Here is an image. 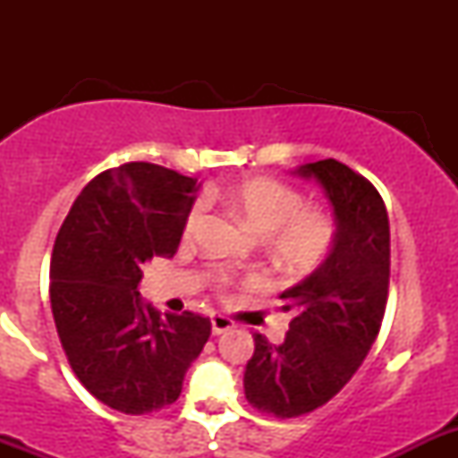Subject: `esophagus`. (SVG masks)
Masks as SVG:
<instances>
[{
  "label": "esophagus",
  "mask_w": 458,
  "mask_h": 458,
  "mask_svg": "<svg viewBox=\"0 0 458 458\" xmlns=\"http://www.w3.org/2000/svg\"><path fill=\"white\" fill-rule=\"evenodd\" d=\"M210 323H212V335H224V332L233 330L234 327V323L224 315H212Z\"/></svg>",
  "instance_id": "34e87169"
}]
</instances>
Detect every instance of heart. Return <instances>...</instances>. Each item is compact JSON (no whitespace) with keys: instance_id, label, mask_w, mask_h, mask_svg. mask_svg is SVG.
Segmentation results:
<instances>
[{"instance_id":"obj_1","label":"heart","mask_w":458,"mask_h":458,"mask_svg":"<svg viewBox=\"0 0 458 458\" xmlns=\"http://www.w3.org/2000/svg\"><path fill=\"white\" fill-rule=\"evenodd\" d=\"M257 234H270L275 252L293 266L306 267L326 255L335 239V221L321 208H303L294 188L270 177H246L221 192ZM199 221V208L186 216V233Z\"/></svg>"}]
</instances>
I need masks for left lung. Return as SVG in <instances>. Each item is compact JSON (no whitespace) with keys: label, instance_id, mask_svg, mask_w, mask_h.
I'll list each match as a JSON object with an SVG mask.
<instances>
[{"label":"left lung","instance_id":"left-lung-1","mask_svg":"<svg viewBox=\"0 0 458 458\" xmlns=\"http://www.w3.org/2000/svg\"><path fill=\"white\" fill-rule=\"evenodd\" d=\"M318 183L335 215L326 259L279 294L293 321L284 344L255 335L246 399L275 417L321 408L359 370L381 327L390 285V224L377 188L336 159L293 170Z\"/></svg>","mask_w":458,"mask_h":458}]
</instances>
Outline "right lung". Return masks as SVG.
Masks as SVG:
<instances>
[{
  "label": "right lung",
  "mask_w": 458,
  "mask_h": 458,
  "mask_svg": "<svg viewBox=\"0 0 458 458\" xmlns=\"http://www.w3.org/2000/svg\"><path fill=\"white\" fill-rule=\"evenodd\" d=\"M199 183L132 161L97 174L72 203L50 261V306L72 372L123 414L174 403L210 336V318L165 315L143 301V263L170 259Z\"/></svg>",
  "instance_id": "1"
}]
</instances>
